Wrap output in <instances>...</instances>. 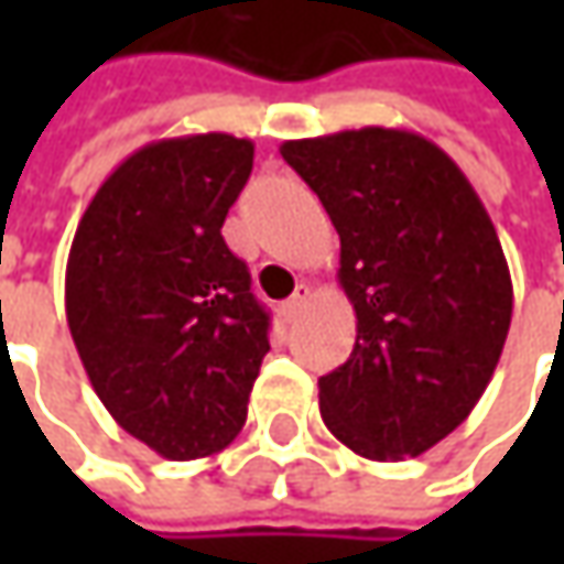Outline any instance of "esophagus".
<instances>
[{
    "mask_svg": "<svg viewBox=\"0 0 564 564\" xmlns=\"http://www.w3.org/2000/svg\"><path fill=\"white\" fill-rule=\"evenodd\" d=\"M311 297H314V289H311V285H297L292 297H289V301L282 304V311H285V319H297V314L304 311V304H307Z\"/></svg>",
    "mask_w": 564,
    "mask_h": 564,
    "instance_id": "1",
    "label": "esophagus"
}]
</instances>
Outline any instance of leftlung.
<instances>
[{
    "instance_id": "left-lung-1",
    "label": "left lung",
    "mask_w": 564,
    "mask_h": 564,
    "mask_svg": "<svg viewBox=\"0 0 564 564\" xmlns=\"http://www.w3.org/2000/svg\"><path fill=\"white\" fill-rule=\"evenodd\" d=\"M341 241L355 351L319 377V414L370 462L417 458L467 421L511 326V272L487 206L455 160L414 131L285 141Z\"/></svg>"
}]
</instances>
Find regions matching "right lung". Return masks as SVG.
Segmentation results:
<instances>
[{
	"label": "right lung",
	"instance_id": "add662e5",
	"mask_svg": "<svg viewBox=\"0 0 564 564\" xmlns=\"http://www.w3.org/2000/svg\"><path fill=\"white\" fill-rule=\"evenodd\" d=\"M253 143L223 131L134 150L99 185L65 267L80 364L124 433L169 462L223 452L248 421L270 314L223 241Z\"/></svg>",
	"mask_w": 564,
	"mask_h": 564
}]
</instances>
